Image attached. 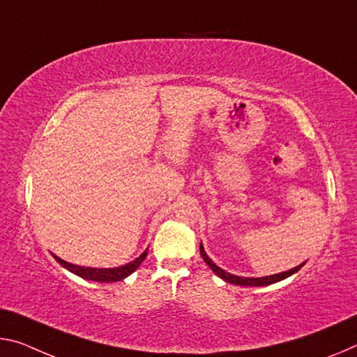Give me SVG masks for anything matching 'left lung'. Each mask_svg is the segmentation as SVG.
I'll return each instance as SVG.
<instances>
[{"mask_svg":"<svg viewBox=\"0 0 357 357\" xmlns=\"http://www.w3.org/2000/svg\"><path fill=\"white\" fill-rule=\"evenodd\" d=\"M200 254H202L203 260H205V262L208 264V267L211 268L214 273L219 276V278H222L224 281H227V282H231V284H235V286H251V287H256L257 286V287H260V286L273 284V282H278L281 280H286L287 276L297 273V271L301 270L303 265H305V262H303V264L297 265V267H294V268L287 270V271H281V273L270 275V276H262V278H248V276L231 275V273H229V271H225V270H222L220 267H218V265L214 264L213 260L208 257V254L205 252V248H203L202 243H200Z\"/></svg>","mask_w":357,"mask_h":357,"instance_id":"8db88e82","label":"left lung"}]
</instances>
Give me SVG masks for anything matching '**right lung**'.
I'll return each instance as SVG.
<instances>
[{
    "label": "right lung",
    "instance_id": "right-lung-1",
    "mask_svg": "<svg viewBox=\"0 0 357 357\" xmlns=\"http://www.w3.org/2000/svg\"><path fill=\"white\" fill-rule=\"evenodd\" d=\"M148 256V250H146L139 257H137L132 262H128L126 265H121V267H114V268H93V267H81V265H75L66 262V260L56 257L54 254V257L56 262H59L61 267H65L66 270H70L71 273H75L77 276H81L84 280L89 281H97V282H116L121 281L123 278H127L128 275H132L135 270H137L141 262Z\"/></svg>",
    "mask_w": 357,
    "mask_h": 357
}]
</instances>
